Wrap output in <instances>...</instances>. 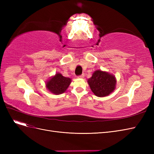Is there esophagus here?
Returning <instances> with one entry per match:
<instances>
[{"label":"esophagus","instance_id":"esophagus-1","mask_svg":"<svg viewBox=\"0 0 154 154\" xmlns=\"http://www.w3.org/2000/svg\"><path fill=\"white\" fill-rule=\"evenodd\" d=\"M84 76H85V75H84V74H82V75H80V76H78V78H84Z\"/></svg>","mask_w":154,"mask_h":154}]
</instances>
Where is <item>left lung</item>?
Listing matches in <instances>:
<instances>
[{
    "label": "left lung",
    "instance_id": "obj_1",
    "mask_svg": "<svg viewBox=\"0 0 154 154\" xmlns=\"http://www.w3.org/2000/svg\"><path fill=\"white\" fill-rule=\"evenodd\" d=\"M87 83L96 96L105 97L115 90L117 81L114 74L101 70H96L88 79Z\"/></svg>",
    "mask_w": 154,
    "mask_h": 154
}]
</instances>
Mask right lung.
Wrapping results in <instances>:
<instances>
[{
    "label": "right lung",
    "mask_w": 154,
    "mask_h": 154,
    "mask_svg": "<svg viewBox=\"0 0 154 154\" xmlns=\"http://www.w3.org/2000/svg\"><path fill=\"white\" fill-rule=\"evenodd\" d=\"M71 83V78L64 77L61 73L57 72L45 82V87L50 92L58 95L66 92Z\"/></svg>",
    "instance_id": "1"
}]
</instances>
